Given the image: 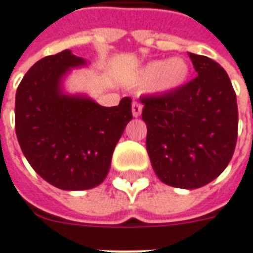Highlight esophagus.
Masks as SVG:
<instances>
[{
	"label": "esophagus",
	"mask_w": 253,
	"mask_h": 253,
	"mask_svg": "<svg viewBox=\"0 0 253 253\" xmlns=\"http://www.w3.org/2000/svg\"><path fill=\"white\" fill-rule=\"evenodd\" d=\"M142 104L139 103V102H133L132 103V114H133V117H139L140 114H142Z\"/></svg>",
	"instance_id": "esophagus-1"
}]
</instances>
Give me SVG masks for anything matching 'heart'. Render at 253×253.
<instances>
[{"mask_svg": "<svg viewBox=\"0 0 253 253\" xmlns=\"http://www.w3.org/2000/svg\"><path fill=\"white\" fill-rule=\"evenodd\" d=\"M190 66L183 57H172L168 60H153L137 74V81L142 85L153 84L157 93H169L180 89L187 83Z\"/></svg>", "mask_w": 253, "mask_h": 253, "instance_id": "1", "label": "heart"}]
</instances>
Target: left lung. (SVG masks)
I'll list each match as a JSON object with an SVG mask.
<instances>
[{"label": "left lung", "mask_w": 253, "mask_h": 253, "mask_svg": "<svg viewBox=\"0 0 253 253\" xmlns=\"http://www.w3.org/2000/svg\"><path fill=\"white\" fill-rule=\"evenodd\" d=\"M198 76L180 89L142 96L146 147L158 179L198 189L216 179L234 154L236 92L227 73L210 57L189 53Z\"/></svg>", "instance_id": "1"}]
</instances>
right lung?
<instances>
[{
  "mask_svg": "<svg viewBox=\"0 0 253 253\" xmlns=\"http://www.w3.org/2000/svg\"><path fill=\"white\" fill-rule=\"evenodd\" d=\"M85 64L70 49L43 57L16 90L20 149L43 180L62 190H88L103 182L116 144L132 120L130 97L103 107L84 95L64 93V76Z\"/></svg>",
  "mask_w": 253,
  "mask_h": 253,
  "instance_id": "add662e5",
  "label": "right lung"
}]
</instances>
